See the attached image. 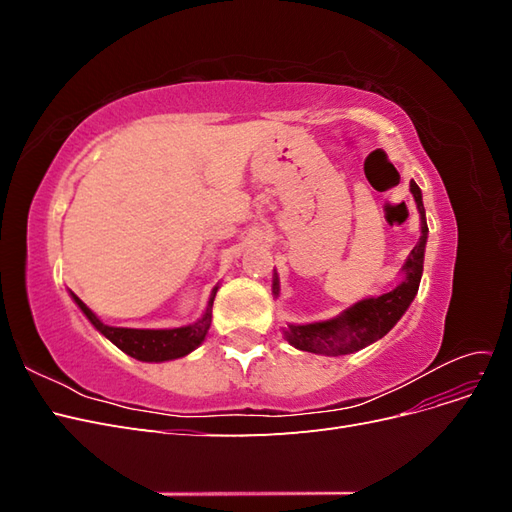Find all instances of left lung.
<instances>
[{
  "label": "left lung",
  "instance_id": "left-lung-1",
  "mask_svg": "<svg viewBox=\"0 0 512 512\" xmlns=\"http://www.w3.org/2000/svg\"><path fill=\"white\" fill-rule=\"evenodd\" d=\"M410 192L418 213H421V239L414 245L406 265H404V282L395 286L391 292H384L380 297H369L348 307L346 312L331 320L312 322V324H288L284 329L286 342L294 348L314 352V354H352L369 344L378 342L380 337L389 333L397 320L406 314V309L414 301L418 284L423 275V260H425V243H427V220L423 207L421 188L410 181ZM273 294H280V280L273 273Z\"/></svg>",
  "mask_w": 512,
  "mask_h": 512
}]
</instances>
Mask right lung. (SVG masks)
I'll use <instances>...</instances> for the list:
<instances>
[{
  "mask_svg": "<svg viewBox=\"0 0 512 512\" xmlns=\"http://www.w3.org/2000/svg\"><path fill=\"white\" fill-rule=\"evenodd\" d=\"M215 292H218V286L213 288L207 309L203 318L194 324H188V327H179V329H123V327H108L104 324L91 309L76 297L74 292L72 299L74 303L81 307V312L87 316V320L94 324V327L121 350L130 354L132 359L145 361V363H162V361H173L181 359V356L190 354L196 350L200 344L205 342L207 331L211 327V307Z\"/></svg>",
  "mask_w": 512,
  "mask_h": 512,
  "instance_id": "obj_1",
  "label": "right lung"
}]
</instances>
